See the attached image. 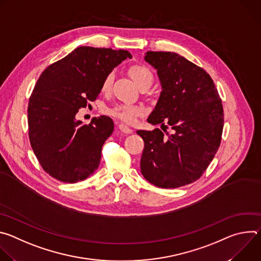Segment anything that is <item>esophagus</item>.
Here are the masks:
<instances>
[{"mask_svg": "<svg viewBox=\"0 0 261 261\" xmlns=\"http://www.w3.org/2000/svg\"><path fill=\"white\" fill-rule=\"evenodd\" d=\"M119 129H120L123 133H125V134H130V133L133 132V130H132L131 128H129L128 126H126V125H124V124L119 125Z\"/></svg>", "mask_w": 261, "mask_h": 261, "instance_id": "obj_1", "label": "esophagus"}]
</instances>
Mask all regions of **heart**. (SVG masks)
<instances>
[{
    "instance_id": "obj_1",
    "label": "heart",
    "mask_w": 261,
    "mask_h": 261,
    "mask_svg": "<svg viewBox=\"0 0 261 261\" xmlns=\"http://www.w3.org/2000/svg\"><path fill=\"white\" fill-rule=\"evenodd\" d=\"M129 74L138 88H141L143 86H152L154 82V75L152 71L144 65L137 64V65L131 66L129 68ZM113 82H114V74L109 73L103 81L102 91L104 92L109 91L111 88V85H113ZM110 114L114 115L115 117L120 118L121 120H123L128 124H132L135 122L136 118L142 114V109L136 105H123L110 110Z\"/></svg>"
}]
</instances>
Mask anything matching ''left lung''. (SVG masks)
I'll list each match as a JSON object with an SVG mask.
<instances>
[{"instance_id":"1","label":"left lung","mask_w":261,"mask_h":261,"mask_svg":"<svg viewBox=\"0 0 261 261\" xmlns=\"http://www.w3.org/2000/svg\"><path fill=\"white\" fill-rule=\"evenodd\" d=\"M144 61L161 85L147 123H166L174 132H136L144 141L140 171L159 188H178L198 179L215 157L224 123L222 102L208 74L178 54L147 51Z\"/></svg>"}]
</instances>
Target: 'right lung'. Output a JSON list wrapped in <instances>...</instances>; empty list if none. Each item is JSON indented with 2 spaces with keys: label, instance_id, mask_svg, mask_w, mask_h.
<instances>
[{
  "label": "right lung",
  "instance_id": "right-lung-1",
  "mask_svg": "<svg viewBox=\"0 0 261 261\" xmlns=\"http://www.w3.org/2000/svg\"><path fill=\"white\" fill-rule=\"evenodd\" d=\"M127 58L132 56L124 49L80 46L41 74L29 101V136L37 159L53 177L76 182L98 168L114 121L101 116L86 125L76 115L97 99L104 79Z\"/></svg>",
  "mask_w": 261,
  "mask_h": 261
}]
</instances>
